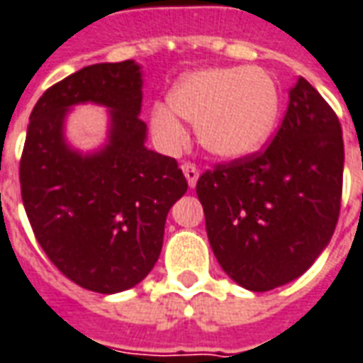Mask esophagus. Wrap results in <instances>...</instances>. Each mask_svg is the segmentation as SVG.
<instances>
[{
  "label": "esophagus",
  "mask_w": 363,
  "mask_h": 363,
  "mask_svg": "<svg viewBox=\"0 0 363 363\" xmlns=\"http://www.w3.org/2000/svg\"><path fill=\"white\" fill-rule=\"evenodd\" d=\"M182 173H184V177H186L190 189H194L196 182H198V177H200L198 167H196L194 163H182Z\"/></svg>",
  "instance_id": "esophagus-1"
}]
</instances>
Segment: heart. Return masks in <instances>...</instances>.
<instances>
[{
  "label": "heart",
  "instance_id": "obj_1",
  "mask_svg": "<svg viewBox=\"0 0 363 363\" xmlns=\"http://www.w3.org/2000/svg\"><path fill=\"white\" fill-rule=\"evenodd\" d=\"M169 106L171 110L157 106L152 111V127L161 140H181L179 115L194 125L198 140L209 154L242 160L269 140L281 111V96L277 82L259 67L203 69L174 86Z\"/></svg>",
  "mask_w": 363,
  "mask_h": 363
}]
</instances>
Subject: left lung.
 Listing matches in <instances>:
<instances>
[{"label":"left lung","mask_w":363,"mask_h":363,"mask_svg":"<svg viewBox=\"0 0 363 363\" xmlns=\"http://www.w3.org/2000/svg\"><path fill=\"white\" fill-rule=\"evenodd\" d=\"M342 167L339 117L300 77L269 146L198 179L223 271L244 289L265 292L310 269L339 221Z\"/></svg>","instance_id":"obj_1"}]
</instances>
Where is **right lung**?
<instances>
[{
    "label": "right lung",
    "mask_w": 363,
    "mask_h": 363,
    "mask_svg": "<svg viewBox=\"0 0 363 363\" xmlns=\"http://www.w3.org/2000/svg\"><path fill=\"white\" fill-rule=\"evenodd\" d=\"M88 101L110 109V133L98 152L80 155L66 144L65 119ZM140 109V65L98 63L48 88L26 130L18 174L34 236L67 279L99 294L152 271L169 209L189 189L173 157L144 146Z\"/></svg>",
    "instance_id": "1"
}]
</instances>
